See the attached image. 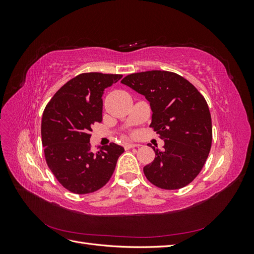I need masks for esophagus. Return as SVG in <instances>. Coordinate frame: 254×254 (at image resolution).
Wrapping results in <instances>:
<instances>
[{
    "instance_id": "esophagus-1",
    "label": "esophagus",
    "mask_w": 254,
    "mask_h": 254,
    "mask_svg": "<svg viewBox=\"0 0 254 254\" xmlns=\"http://www.w3.org/2000/svg\"><path fill=\"white\" fill-rule=\"evenodd\" d=\"M139 144H135V143H125L124 144V147L127 148H133V147H139Z\"/></svg>"
}]
</instances>
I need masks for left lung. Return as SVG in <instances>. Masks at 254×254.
<instances>
[{"mask_svg":"<svg viewBox=\"0 0 254 254\" xmlns=\"http://www.w3.org/2000/svg\"><path fill=\"white\" fill-rule=\"evenodd\" d=\"M122 83L149 102L150 127L164 140L162 149L151 146L156 157L143 168L146 178L164 190L188 186L202 170L212 145V120L204 97L189 80L167 71L133 73Z\"/></svg>","mask_w":254,"mask_h":254,"instance_id":"obj_1","label":"left lung"}]
</instances>
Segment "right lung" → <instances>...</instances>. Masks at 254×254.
<instances>
[{"instance_id": "1", "label": "right lung", "mask_w": 254, "mask_h": 254, "mask_svg": "<svg viewBox=\"0 0 254 254\" xmlns=\"http://www.w3.org/2000/svg\"><path fill=\"white\" fill-rule=\"evenodd\" d=\"M122 77L95 72L79 74L56 92L43 111L45 160L61 186L72 193L89 194L103 188L124 152L114 143L93 152L90 144L92 125L103 121L104 91Z\"/></svg>"}]
</instances>
